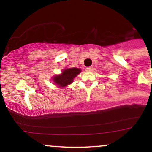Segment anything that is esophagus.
<instances>
[{
    "instance_id": "1",
    "label": "esophagus",
    "mask_w": 152,
    "mask_h": 152,
    "mask_svg": "<svg viewBox=\"0 0 152 152\" xmlns=\"http://www.w3.org/2000/svg\"><path fill=\"white\" fill-rule=\"evenodd\" d=\"M86 71L87 72H91V71H93V67H86Z\"/></svg>"
}]
</instances>
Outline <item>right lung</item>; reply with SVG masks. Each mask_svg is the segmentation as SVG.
I'll use <instances>...</instances> for the list:
<instances>
[{
  "instance_id": "add662e5",
  "label": "right lung",
  "mask_w": 152,
  "mask_h": 152,
  "mask_svg": "<svg viewBox=\"0 0 152 152\" xmlns=\"http://www.w3.org/2000/svg\"><path fill=\"white\" fill-rule=\"evenodd\" d=\"M80 72H81V70L79 69H76V68L65 69L63 71L61 74L58 75V76H56L53 78V81L59 86H66L67 85L70 84L71 83H72L73 79Z\"/></svg>"
}]
</instances>
